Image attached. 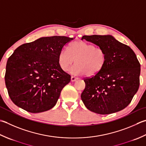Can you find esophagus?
Here are the masks:
<instances>
[{
	"mask_svg": "<svg viewBox=\"0 0 146 146\" xmlns=\"http://www.w3.org/2000/svg\"><path fill=\"white\" fill-rule=\"evenodd\" d=\"M78 79V77H76V76H71V80L72 82H75Z\"/></svg>",
	"mask_w": 146,
	"mask_h": 146,
	"instance_id": "obj_1",
	"label": "esophagus"
}]
</instances>
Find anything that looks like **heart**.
Segmentation results:
<instances>
[{
	"label": "heart",
	"instance_id": "1",
	"mask_svg": "<svg viewBox=\"0 0 146 146\" xmlns=\"http://www.w3.org/2000/svg\"><path fill=\"white\" fill-rule=\"evenodd\" d=\"M70 71L74 75L85 73L92 76L101 71L106 62V54L103 48L84 41H75L68 49H62L58 54V64L62 70H68L75 61Z\"/></svg>",
	"mask_w": 146,
	"mask_h": 146
}]
</instances>
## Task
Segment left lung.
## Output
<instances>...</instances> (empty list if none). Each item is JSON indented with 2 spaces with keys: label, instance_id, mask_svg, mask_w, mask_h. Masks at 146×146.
Returning <instances> with one entry per match:
<instances>
[{
  "label": "left lung",
  "instance_id": "8db88e82",
  "mask_svg": "<svg viewBox=\"0 0 146 146\" xmlns=\"http://www.w3.org/2000/svg\"><path fill=\"white\" fill-rule=\"evenodd\" d=\"M83 39L102 48L106 54L103 68L84 80L83 102L88 110L100 115L123 110L132 101L140 85L141 64L135 52L111 35H84Z\"/></svg>",
  "mask_w": 146,
  "mask_h": 146
}]
</instances>
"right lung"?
<instances>
[{"mask_svg": "<svg viewBox=\"0 0 146 146\" xmlns=\"http://www.w3.org/2000/svg\"><path fill=\"white\" fill-rule=\"evenodd\" d=\"M73 38L42 37L20 45L9 58L5 82L17 106L32 113L50 110L71 76L59 67L58 54Z\"/></svg>", "mask_w": 146, "mask_h": 146, "instance_id": "right-lung-1", "label": "right lung"}]
</instances>
